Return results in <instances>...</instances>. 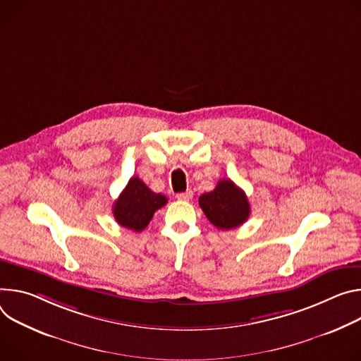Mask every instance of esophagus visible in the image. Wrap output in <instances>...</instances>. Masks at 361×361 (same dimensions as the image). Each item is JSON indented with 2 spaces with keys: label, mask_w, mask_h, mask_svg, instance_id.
Segmentation results:
<instances>
[{
  "label": "esophagus",
  "mask_w": 361,
  "mask_h": 361,
  "mask_svg": "<svg viewBox=\"0 0 361 361\" xmlns=\"http://www.w3.org/2000/svg\"><path fill=\"white\" fill-rule=\"evenodd\" d=\"M193 196V192L192 190H186V192H180L176 195V197L179 199V201H190Z\"/></svg>",
  "instance_id": "1"
}]
</instances>
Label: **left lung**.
Instances as JSON below:
<instances>
[{
  "label": "left lung",
  "instance_id": "1",
  "mask_svg": "<svg viewBox=\"0 0 361 361\" xmlns=\"http://www.w3.org/2000/svg\"><path fill=\"white\" fill-rule=\"evenodd\" d=\"M199 207L214 226L224 231L243 225L251 214L245 192L229 179L219 180L214 190L199 196Z\"/></svg>",
  "mask_w": 361,
  "mask_h": 361
}]
</instances>
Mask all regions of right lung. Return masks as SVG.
Returning <instances> with one entry per match:
<instances>
[{
  "instance_id": "obj_1",
  "label": "right lung",
  "mask_w": 361,
  "mask_h": 361,
  "mask_svg": "<svg viewBox=\"0 0 361 361\" xmlns=\"http://www.w3.org/2000/svg\"><path fill=\"white\" fill-rule=\"evenodd\" d=\"M168 197L150 190L137 176L130 178L123 192L113 205V215L118 225L135 232L143 231L153 214L165 207Z\"/></svg>"
}]
</instances>
